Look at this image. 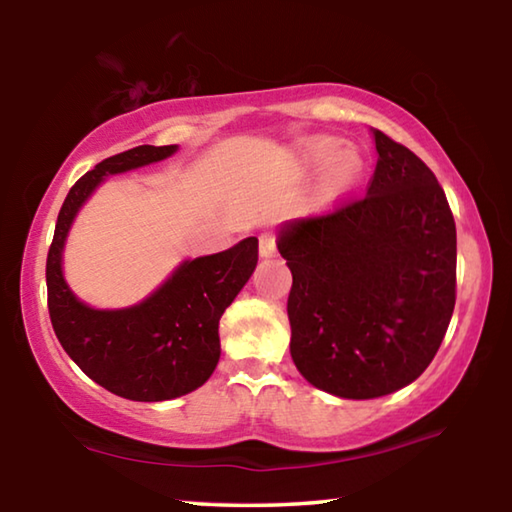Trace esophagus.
I'll use <instances>...</instances> for the list:
<instances>
[{
	"instance_id": "esophagus-1",
	"label": "esophagus",
	"mask_w": 512,
	"mask_h": 512,
	"mask_svg": "<svg viewBox=\"0 0 512 512\" xmlns=\"http://www.w3.org/2000/svg\"><path fill=\"white\" fill-rule=\"evenodd\" d=\"M275 253H277L275 235H271V232H264V235L259 237V255L268 259V257H275Z\"/></svg>"
}]
</instances>
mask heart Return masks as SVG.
Listing matches in <instances>:
<instances>
[{"instance_id": "obj_1", "label": "heart", "mask_w": 512, "mask_h": 512, "mask_svg": "<svg viewBox=\"0 0 512 512\" xmlns=\"http://www.w3.org/2000/svg\"><path fill=\"white\" fill-rule=\"evenodd\" d=\"M302 160L314 169L325 167V185L334 194L350 192L363 176L361 153L352 146H341V142L332 137L309 142L302 149Z\"/></svg>"}]
</instances>
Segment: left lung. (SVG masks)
I'll use <instances>...</instances> for the list:
<instances>
[{
  "mask_svg": "<svg viewBox=\"0 0 512 512\" xmlns=\"http://www.w3.org/2000/svg\"><path fill=\"white\" fill-rule=\"evenodd\" d=\"M368 194L314 219L284 221L277 250L293 284L291 359L311 386L375 400L418 379L456 302V225L418 155L372 128Z\"/></svg>",
  "mask_w": 512,
  "mask_h": 512,
  "instance_id": "left-lung-1",
  "label": "left lung"
}]
</instances>
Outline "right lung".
<instances>
[{
  "label": "right lung",
  "mask_w": 512,
  "mask_h": 512,
  "mask_svg": "<svg viewBox=\"0 0 512 512\" xmlns=\"http://www.w3.org/2000/svg\"><path fill=\"white\" fill-rule=\"evenodd\" d=\"M178 144H142L99 162L69 189L47 255L49 316L63 350L106 391L133 402H164L203 386L221 357L219 320L257 266V237L223 253L183 259L144 300L97 309L69 289L67 235L108 176L171 158Z\"/></svg>",
  "instance_id": "add662e5"
}]
</instances>
